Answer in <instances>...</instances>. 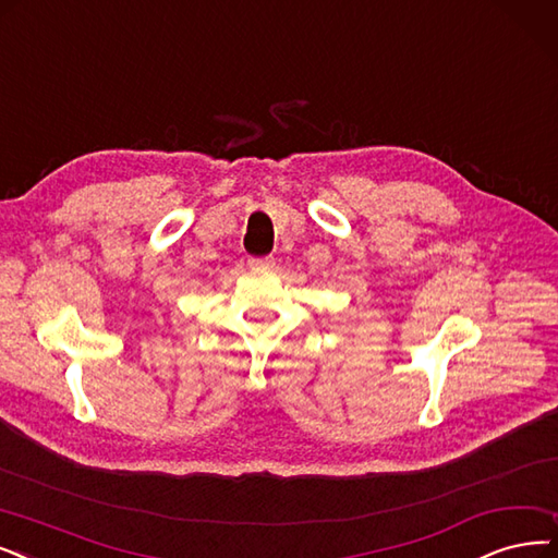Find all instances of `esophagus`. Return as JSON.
I'll return each mask as SVG.
<instances>
[{"instance_id":"esophagus-1","label":"esophagus","mask_w":558,"mask_h":558,"mask_svg":"<svg viewBox=\"0 0 558 558\" xmlns=\"http://www.w3.org/2000/svg\"><path fill=\"white\" fill-rule=\"evenodd\" d=\"M250 265L256 267V270H267V267L275 265V258L272 256H252Z\"/></svg>"}]
</instances>
